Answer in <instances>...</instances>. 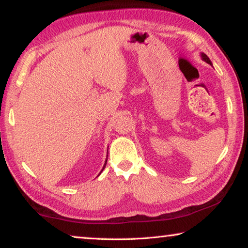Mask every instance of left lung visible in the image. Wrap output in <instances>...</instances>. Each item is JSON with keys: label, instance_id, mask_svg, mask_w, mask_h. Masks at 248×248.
Here are the masks:
<instances>
[{"label": "left lung", "instance_id": "obj_1", "mask_svg": "<svg viewBox=\"0 0 248 248\" xmlns=\"http://www.w3.org/2000/svg\"><path fill=\"white\" fill-rule=\"evenodd\" d=\"M201 57H202V60H204L205 62H207V63L211 64V61H210V59L208 58V56H205L204 53H201Z\"/></svg>", "mask_w": 248, "mask_h": 248}]
</instances>
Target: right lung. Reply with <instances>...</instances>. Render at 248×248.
<instances>
[{
    "label": "right lung",
    "instance_id": "add662e5",
    "mask_svg": "<svg viewBox=\"0 0 248 248\" xmlns=\"http://www.w3.org/2000/svg\"><path fill=\"white\" fill-rule=\"evenodd\" d=\"M106 163H107V159H106V162H105V165H104V167H103V170L105 169V166H106Z\"/></svg>",
    "mask_w": 248,
    "mask_h": 248
}]
</instances>
